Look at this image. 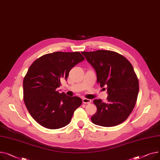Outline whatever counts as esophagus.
Instances as JSON below:
<instances>
[{"label": "esophagus", "instance_id": "obj_1", "mask_svg": "<svg viewBox=\"0 0 160 160\" xmlns=\"http://www.w3.org/2000/svg\"><path fill=\"white\" fill-rule=\"evenodd\" d=\"M92 102V101L90 99H87V98H83L82 99V102L84 104H90V103Z\"/></svg>", "mask_w": 160, "mask_h": 160}]
</instances>
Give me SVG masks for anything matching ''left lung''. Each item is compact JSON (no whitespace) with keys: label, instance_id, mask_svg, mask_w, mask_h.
<instances>
[{"label":"left lung","instance_id":"8db88e82","mask_svg":"<svg viewBox=\"0 0 160 160\" xmlns=\"http://www.w3.org/2000/svg\"><path fill=\"white\" fill-rule=\"evenodd\" d=\"M82 53L95 69L98 84L101 87L107 86V101L93 100L97 112L92 116V122L106 127L121 124L133 110L139 92V81L132 64L123 55L110 50Z\"/></svg>","mask_w":160,"mask_h":160}]
</instances>
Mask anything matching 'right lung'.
<instances>
[{"label": "right lung", "mask_w": 160, "mask_h": 160, "mask_svg": "<svg viewBox=\"0 0 160 160\" xmlns=\"http://www.w3.org/2000/svg\"><path fill=\"white\" fill-rule=\"evenodd\" d=\"M84 59L79 52H56L41 56L31 64L23 80L24 102L41 126L58 129L69 124L82 100L60 93L57 88L74 66Z\"/></svg>", "instance_id": "obj_1"}]
</instances>
